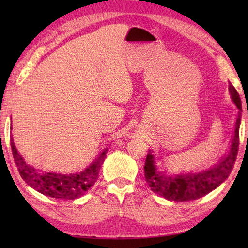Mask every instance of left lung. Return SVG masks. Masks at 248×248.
I'll return each instance as SVG.
<instances>
[{
  "label": "left lung",
  "mask_w": 248,
  "mask_h": 248,
  "mask_svg": "<svg viewBox=\"0 0 248 248\" xmlns=\"http://www.w3.org/2000/svg\"><path fill=\"white\" fill-rule=\"evenodd\" d=\"M230 93L238 110H242L240 95L230 84ZM241 112L235 121L234 134L229 152L211 169L194 174H173L166 171L158 164V156L153 150H149L144 164V177L151 190L165 199L173 201H189L199 199L216 189L229 177L236 161L240 143Z\"/></svg>",
  "instance_id": "obj_1"
}]
</instances>
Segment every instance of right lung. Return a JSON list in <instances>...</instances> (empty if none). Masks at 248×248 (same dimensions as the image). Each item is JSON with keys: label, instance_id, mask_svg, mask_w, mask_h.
Returning a JSON list of instances; mask_svg holds the SVG:
<instances>
[{"label": "right lung", "instance_id": "add662e5", "mask_svg": "<svg viewBox=\"0 0 248 248\" xmlns=\"http://www.w3.org/2000/svg\"><path fill=\"white\" fill-rule=\"evenodd\" d=\"M11 146L19 174L29 186L45 196L65 200L79 198L93 186L98 178L100 166L108 152V148H106L98 155V157L81 173L58 174L33 169L18 153L13 139H11Z\"/></svg>", "mask_w": 248, "mask_h": 248}]
</instances>
